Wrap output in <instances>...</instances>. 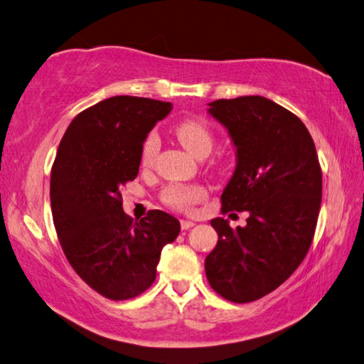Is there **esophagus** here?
I'll return each mask as SVG.
<instances>
[{"label": "esophagus", "mask_w": 364, "mask_h": 364, "mask_svg": "<svg viewBox=\"0 0 364 364\" xmlns=\"http://www.w3.org/2000/svg\"><path fill=\"white\" fill-rule=\"evenodd\" d=\"M196 223L191 220H181V230H189V228H193Z\"/></svg>", "instance_id": "esophagus-1"}]
</instances>
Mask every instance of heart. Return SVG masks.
Returning a JSON list of instances; mask_svg holds the SVG:
<instances>
[{
    "label": "heart",
    "instance_id": "heart-1",
    "mask_svg": "<svg viewBox=\"0 0 364 364\" xmlns=\"http://www.w3.org/2000/svg\"><path fill=\"white\" fill-rule=\"evenodd\" d=\"M175 136L184 149L197 159L207 157L213 147V133L207 123L197 119H188L175 127ZM160 141L157 133H149L141 147V164L149 165L159 151ZM207 191L202 186H170L164 191L162 199L170 207L189 210L202 199H205Z\"/></svg>",
    "mask_w": 364,
    "mask_h": 364
}]
</instances>
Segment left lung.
Masks as SVG:
<instances>
[{
  "label": "left lung",
  "instance_id": "obj_1",
  "mask_svg": "<svg viewBox=\"0 0 364 364\" xmlns=\"http://www.w3.org/2000/svg\"><path fill=\"white\" fill-rule=\"evenodd\" d=\"M236 149V168L221 210L249 212L232 230L213 218L218 242L205 258L208 284L221 297L247 304L273 292L304 260L321 207L316 147L297 115L263 96L208 104Z\"/></svg>",
  "mask_w": 364,
  "mask_h": 364
}]
</instances>
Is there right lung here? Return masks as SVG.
Segmentation results:
<instances>
[{
    "mask_svg": "<svg viewBox=\"0 0 364 364\" xmlns=\"http://www.w3.org/2000/svg\"><path fill=\"white\" fill-rule=\"evenodd\" d=\"M171 102L114 96L70 122L51 170V210L72 268L110 300L133 299L156 279L160 252L180 234L162 210L133 220L120 189L138 176L141 147Z\"/></svg>",
    "mask_w": 364,
    "mask_h": 364,
    "instance_id": "add662e5",
    "label": "right lung"
}]
</instances>
